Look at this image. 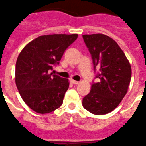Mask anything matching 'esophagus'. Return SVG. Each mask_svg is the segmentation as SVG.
Listing matches in <instances>:
<instances>
[{"mask_svg": "<svg viewBox=\"0 0 146 146\" xmlns=\"http://www.w3.org/2000/svg\"><path fill=\"white\" fill-rule=\"evenodd\" d=\"M70 82H71V83L74 84V85H76V84L78 83V81L73 80V79H71V80H70Z\"/></svg>", "mask_w": 146, "mask_h": 146, "instance_id": "1", "label": "esophagus"}]
</instances>
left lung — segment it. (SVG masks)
<instances>
[{
	"label": "left lung",
	"mask_w": 146,
	"mask_h": 146,
	"mask_svg": "<svg viewBox=\"0 0 146 146\" xmlns=\"http://www.w3.org/2000/svg\"><path fill=\"white\" fill-rule=\"evenodd\" d=\"M91 54L96 82L82 100L84 108L96 115L111 112L127 93L131 68L117 42L104 34L83 35Z\"/></svg>",
	"instance_id": "left-lung-1"
}]
</instances>
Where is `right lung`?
<instances>
[{"mask_svg":"<svg viewBox=\"0 0 146 146\" xmlns=\"http://www.w3.org/2000/svg\"><path fill=\"white\" fill-rule=\"evenodd\" d=\"M78 34L41 36L25 46L15 65V83L22 100L35 112L48 113L63 104L68 79L50 73L59 64Z\"/></svg>","mask_w":146,"mask_h":146,"instance_id":"right-lung-1","label":"right lung"}]
</instances>
